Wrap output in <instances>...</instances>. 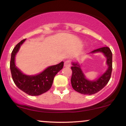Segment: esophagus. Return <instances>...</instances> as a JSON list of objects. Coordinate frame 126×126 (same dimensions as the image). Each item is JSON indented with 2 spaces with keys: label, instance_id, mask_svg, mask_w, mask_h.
<instances>
[{
  "label": "esophagus",
  "instance_id": "1",
  "mask_svg": "<svg viewBox=\"0 0 126 126\" xmlns=\"http://www.w3.org/2000/svg\"><path fill=\"white\" fill-rule=\"evenodd\" d=\"M70 65H71V63H70V62L69 61V60L66 61L64 63V66L66 67H70Z\"/></svg>",
  "mask_w": 126,
  "mask_h": 126
}]
</instances>
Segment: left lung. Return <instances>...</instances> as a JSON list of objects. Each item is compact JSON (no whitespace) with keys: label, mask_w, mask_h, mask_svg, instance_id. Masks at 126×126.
<instances>
[{"label":"left lung","mask_w":126,"mask_h":126,"mask_svg":"<svg viewBox=\"0 0 126 126\" xmlns=\"http://www.w3.org/2000/svg\"><path fill=\"white\" fill-rule=\"evenodd\" d=\"M102 53L107 58V64L108 66L106 72L97 80H89L86 79L80 65L78 63H72L71 67L72 75L71 83L72 88L79 93L84 95H92L101 91L108 83L110 79L112 72V55L111 50L108 47H104L96 49L91 53Z\"/></svg>","instance_id":"obj_1"}]
</instances>
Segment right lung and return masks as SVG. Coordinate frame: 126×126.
<instances>
[{"label": "right lung", "instance_id": "add662e5", "mask_svg": "<svg viewBox=\"0 0 126 126\" xmlns=\"http://www.w3.org/2000/svg\"><path fill=\"white\" fill-rule=\"evenodd\" d=\"M25 41V39L22 40L16 45L12 52L10 62L11 75L14 83L19 89L30 95L37 96L45 93L51 88L54 76L62 70L64 62L50 66L38 75L34 76L24 75L16 67L15 57L20 46Z\"/></svg>", "mask_w": 126, "mask_h": 126}]
</instances>
